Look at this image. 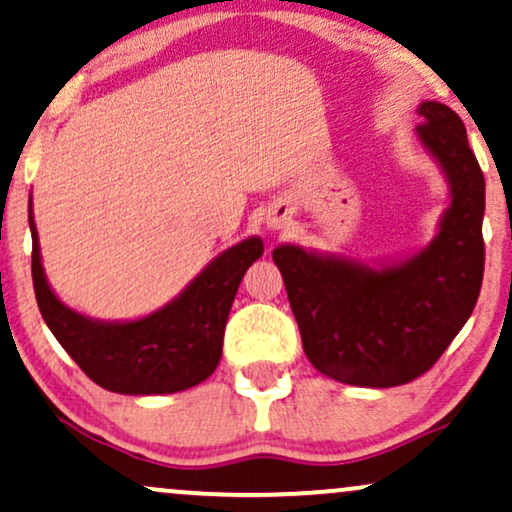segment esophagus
Segmentation results:
<instances>
[{"label": "esophagus", "mask_w": 512, "mask_h": 512, "mask_svg": "<svg viewBox=\"0 0 512 512\" xmlns=\"http://www.w3.org/2000/svg\"><path fill=\"white\" fill-rule=\"evenodd\" d=\"M288 219H290V212L288 210L276 208V210H271L269 215H267V226H269V229L278 231V229H283V226L288 224Z\"/></svg>", "instance_id": "34e87169"}]
</instances>
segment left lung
Wrapping results in <instances>:
<instances>
[{"mask_svg": "<svg viewBox=\"0 0 512 512\" xmlns=\"http://www.w3.org/2000/svg\"><path fill=\"white\" fill-rule=\"evenodd\" d=\"M418 141L449 184V208L423 250L387 262L278 245L302 347L316 371L359 387L411 383L435 366L470 319L484 274V174L465 125L423 101Z\"/></svg>", "mask_w": 512, "mask_h": 512, "instance_id": "obj_1", "label": "left lung"}]
</instances>
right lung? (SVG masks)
Listing matches in <instances>:
<instances>
[{"mask_svg":"<svg viewBox=\"0 0 512 512\" xmlns=\"http://www.w3.org/2000/svg\"><path fill=\"white\" fill-rule=\"evenodd\" d=\"M32 286L42 319L96 385L118 394H172L208 380L222 359L226 319L245 271L264 252L250 236L226 248L181 293L134 321L89 319L58 300L42 267L32 193Z\"/></svg>","mask_w":512,"mask_h":512,"instance_id":"obj_1","label":"right lung"}]
</instances>
